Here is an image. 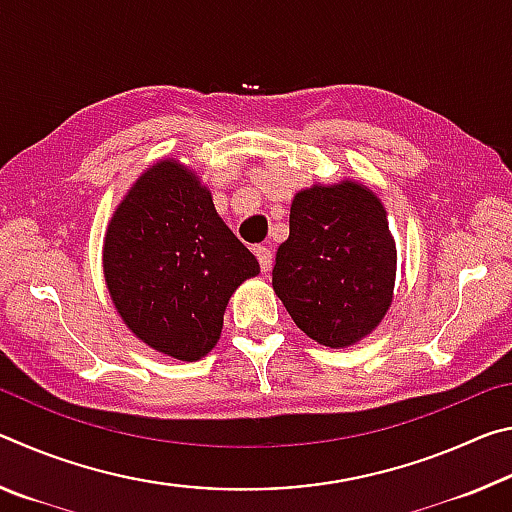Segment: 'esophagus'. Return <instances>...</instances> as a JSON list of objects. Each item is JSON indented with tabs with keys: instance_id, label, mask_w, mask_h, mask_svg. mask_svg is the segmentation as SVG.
I'll use <instances>...</instances> for the list:
<instances>
[{
	"instance_id": "1",
	"label": "esophagus",
	"mask_w": 512,
	"mask_h": 512,
	"mask_svg": "<svg viewBox=\"0 0 512 512\" xmlns=\"http://www.w3.org/2000/svg\"><path fill=\"white\" fill-rule=\"evenodd\" d=\"M255 255H257V259H259V268H262L264 273L271 271V266H273V253H271V248L257 246V248H255Z\"/></svg>"
}]
</instances>
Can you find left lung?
<instances>
[{
  "mask_svg": "<svg viewBox=\"0 0 512 512\" xmlns=\"http://www.w3.org/2000/svg\"><path fill=\"white\" fill-rule=\"evenodd\" d=\"M397 250L386 210L366 185L302 189L289 239L277 248L273 289L309 339L327 348L361 341L393 302Z\"/></svg>",
  "mask_w": 512,
  "mask_h": 512,
  "instance_id": "8db88e82",
  "label": "left lung"
}]
</instances>
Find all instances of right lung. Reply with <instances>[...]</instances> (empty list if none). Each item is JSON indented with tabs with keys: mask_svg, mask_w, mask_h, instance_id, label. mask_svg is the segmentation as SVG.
Here are the masks:
<instances>
[{
	"mask_svg": "<svg viewBox=\"0 0 512 512\" xmlns=\"http://www.w3.org/2000/svg\"><path fill=\"white\" fill-rule=\"evenodd\" d=\"M259 273L214 210L210 189L160 160L128 189L103 241V277L128 329L149 348L198 361L221 336L228 300Z\"/></svg>",
	"mask_w": 512,
	"mask_h": 512,
	"instance_id": "1",
	"label": "right lung"
}]
</instances>
